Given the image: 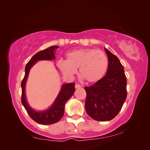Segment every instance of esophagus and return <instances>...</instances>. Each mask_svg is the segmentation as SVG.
Instances as JSON below:
<instances>
[{"label":"esophagus","instance_id":"1","mask_svg":"<svg viewBox=\"0 0 150 150\" xmlns=\"http://www.w3.org/2000/svg\"><path fill=\"white\" fill-rule=\"evenodd\" d=\"M75 88H81L82 86L81 85H79V84L76 83L75 86Z\"/></svg>","mask_w":150,"mask_h":150}]
</instances>
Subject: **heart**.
<instances>
[{
	"mask_svg": "<svg viewBox=\"0 0 150 150\" xmlns=\"http://www.w3.org/2000/svg\"><path fill=\"white\" fill-rule=\"evenodd\" d=\"M57 66L63 74L71 77L77 73L89 83L100 81L106 74L109 60L104 52L96 49L74 50L66 54V60H58Z\"/></svg>",
	"mask_w": 150,
	"mask_h": 150,
	"instance_id": "1",
	"label": "heart"
}]
</instances>
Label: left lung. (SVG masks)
I'll return each instance as SVG.
<instances>
[{"mask_svg":"<svg viewBox=\"0 0 150 150\" xmlns=\"http://www.w3.org/2000/svg\"><path fill=\"white\" fill-rule=\"evenodd\" d=\"M108 57L107 74L91 86H86L85 108L88 115L100 122L114 118L121 110L127 96L126 77L116 56L105 48Z\"/></svg>","mask_w":150,"mask_h":150,"instance_id":"8db88e82","label":"left lung"}]
</instances>
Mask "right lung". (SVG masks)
<instances>
[{"label":"right lung","instance_id":"1","mask_svg":"<svg viewBox=\"0 0 150 150\" xmlns=\"http://www.w3.org/2000/svg\"><path fill=\"white\" fill-rule=\"evenodd\" d=\"M58 46H51L47 49L37 52L34 55L27 63L25 67V75L23 79L21 86H22V103L24 105L27 113L30 117L37 123L49 125L58 122L64 115V105L67 101L74 94L75 88V83H64L62 86L61 90L57 96L56 100L50 108L44 111H37L30 107L26 100L25 86L28 79L29 71L36 62L39 60H52L56 59L55 54Z\"/></svg>","mask_w":150,"mask_h":150}]
</instances>
